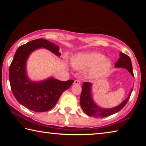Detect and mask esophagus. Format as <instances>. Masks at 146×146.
Instances as JSON below:
<instances>
[{
    "mask_svg": "<svg viewBox=\"0 0 146 146\" xmlns=\"http://www.w3.org/2000/svg\"><path fill=\"white\" fill-rule=\"evenodd\" d=\"M74 84L75 85H79L80 84V81L78 80H75V81H74Z\"/></svg>",
    "mask_w": 146,
    "mask_h": 146,
    "instance_id": "1",
    "label": "esophagus"
}]
</instances>
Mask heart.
<instances>
[{
    "label": "heart",
    "mask_w": 146,
    "mask_h": 146,
    "mask_svg": "<svg viewBox=\"0 0 146 146\" xmlns=\"http://www.w3.org/2000/svg\"><path fill=\"white\" fill-rule=\"evenodd\" d=\"M72 64L77 70L91 69L90 74L93 77L104 75L111 66L110 60H105L104 56L97 52L79 54L73 58Z\"/></svg>",
    "instance_id": "heart-1"
}]
</instances>
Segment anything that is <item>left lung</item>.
Segmentation results:
<instances>
[{"label": "left lung", "instance_id": "left-lung-1", "mask_svg": "<svg viewBox=\"0 0 146 146\" xmlns=\"http://www.w3.org/2000/svg\"><path fill=\"white\" fill-rule=\"evenodd\" d=\"M115 64V67L127 69L131 73V75L134 76L131 61L129 56L126 55V54L120 52V58H118V60L116 62ZM91 84L90 82H86L84 83V85L82 87V92H81L80 95V104L82 110L86 115L95 118L108 117V116L113 115L119 111L127 103L133 91L132 89L131 90V92L128 97L123 102L121 103L120 105L111 109H104L100 108L99 106L95 104V103L93 101L92 98H91Z\"/></svg>", "mask_w": 146, "mask_h": 146}]
</instances>
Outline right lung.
Masks as SVG:
<instances>
[{"mask_svg": "<svg viewBox=\"0 0 146 146\" xmlns=\"http://www.w3.org/2000/svg\"><path fill=\"white\" fill-rule=\"evenodd\" d=\"M44 48L60 56L59 47L44 38L31 40L19 47L9 66V79L13 95L18 102L35 112L48 111L57 102L64 91L72 85L74 80L60 81L50 78L33 82L26 75V63L32 51Z\"/></svg>", "mask_w": 146, "mask_h": 146, "instance_id": "1", "label": "right lung"}]
</instances>
